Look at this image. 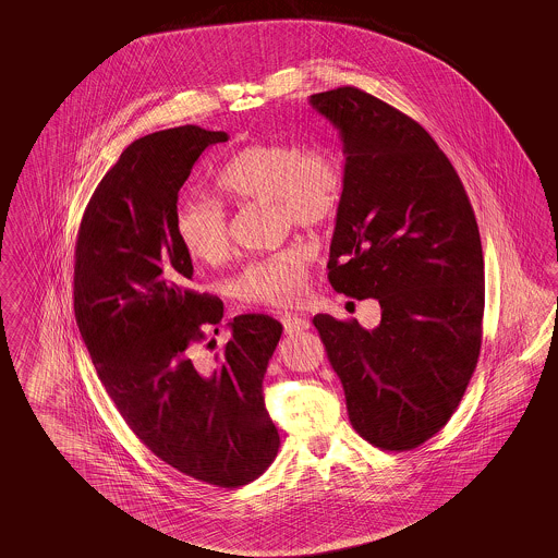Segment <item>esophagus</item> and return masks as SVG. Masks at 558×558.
<instances>
[{"label":"esophagus","mask_w":558,"mask_h":558,"mask_svg":"<svg viewBox=\"0 0 558 558\" xmlns=\"http://www.w3.org/2000/svg\"><path fill=\"white\" fill-rule=\"evenodd\" d=\"M282 325H284V331L287 333H301V331H306L308 327H311V323L303 319V317H299V315H282Z\"/></svg>","instance_id":"1"}]
</instances>
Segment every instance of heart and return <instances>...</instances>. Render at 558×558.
<instances>
[{
  "label": "heart",
  "mask_w": 558,
  "mask_h": 558,
  "mask_svg": "<svg viewBox=\"0 0 558 558\" xmlns=\"http://www.w3.org/2000/svg\"><path fill=\"white\" fill-rule=\"evenodd\" d=\"M215 187L231 203L274 204V217L282 227L325 229L338 219L345 198V169L329 147L301 149L288 141H262L233 153L219 169ZM173 231L194 262L217 264L229 252V220L219 204L182 201ZM315 255V243L292 241L250 262L233 280V292L245 303L292 304L304 292Z\"/></svg>",
  "instance_id": "obj_1"
}]
</instances>
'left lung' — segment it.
I'll list each match as a JSON object with an SVG mask.
<instances>
[{"mask_svg":"<svg viewBox=\"0 0 558 558\" xmlns=\"http://www.w3.org/2000/svg\"><path fill=\"white\" fill-rule=\"evenodd\" d=\"M311 104L339 129L345 198L329 282L380 303V325L313 323L345 392L355 432L405 452L438 434L471 383L483 339L485 264L473 206L420 122L343 85Z\"/></svg>","mask_w":558,"mask_h":558,"instance_id":"left-lung-1","label":"left lung"}]
</instances>
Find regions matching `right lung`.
<instances>
[{
	"mask_svg": "<svg viewBox=\"0 0 558 558\" xmlns=\"http://www.w3.org/2000/svg\"><path fill=\"white\" fill-rule=\"evenodd\" d=\"M227 138L186 124L120 153L85 206L73 306L101 385L136 438L175 471L236 489L266 473L280 448L262 383L282 325L239 315L213 362L198 357L222 303L190 288L192 259L173 231L180 187L204 149Z\"/></svg>",
	"mask_w": 558,
	"mask_h": 558,
	"instance_id": "1",
	"label": "right lung"
}]
</instances>
